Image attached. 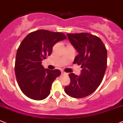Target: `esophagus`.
Segmentation results:
<instances>
[{"label":"esophagus","instance_id":"obj_1","mask_svg":"<svg viewBox=\"0 0 123 123\" xmlns=\"http://www.w3.org/2000/svg\"><path fill=\"white\" fill-rule=\"evenodd\" d=\"M62 74L64 75H68V73H65V72H62Z\"/></svg>","mask_w":123,"mask_h":123}]
</instances>
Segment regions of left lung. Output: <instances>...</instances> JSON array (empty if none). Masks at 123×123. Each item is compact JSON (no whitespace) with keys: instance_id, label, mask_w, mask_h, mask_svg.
I'll use <instances>...</instances> for the list:
<instances>
[{"instance_id":"1","label":"left lung","mask_w":123,"mask_h":123,"mask_svg":"<svg viewBox=\"0 0 123 123\" xmlns=\"http://www.w3.org/2000/svg\"><path fill=\"white\" fill-rule=\"evenodd\" d=\"M68 38L79 54L73 63L81 65V74H69L70 83L65 87L73 98L85 97L97 89L107 67V50L101 39L89 33L67 34Z\"/></svg>"}]
</instances>
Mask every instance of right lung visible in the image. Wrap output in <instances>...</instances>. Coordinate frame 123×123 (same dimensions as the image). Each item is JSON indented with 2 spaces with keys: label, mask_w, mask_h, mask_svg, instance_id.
I'll list each match as a JSON object with an SVG mask.
<instances>
[{
  "label": "right lung",
  "mask_w": 123,
  "mask_h": 123,
  "mask_svg": "<svg viewBox=\"0 0 123 123\" xmlns=\"http://www.w3.org/2000/svg\"><path fill=\"white\" fill-rule=\"evenodd\" d=\"M66 38L61 32L41 29L29 33L21 41L17 51L15 73L20 89L27 97L41 100L50 94L61 71L44 69L42 61L50 55L56 43Z\"/></svg>",
  "instance_id": "right-lung-1"
}]
</instances>
